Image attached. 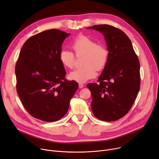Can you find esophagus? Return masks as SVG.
Listing matches in <instances>:
<instances>
[{"mask_svg": "<svg viewBox=\"0 0 159 159\" xmlns=\"http://www.w3.org/2000/svg\"><path fill=\"white\" fill-rule=\"evenodd\" d=\"M83 87H84V84H81V83H79V88L80 89L82 88Z\"/></svg>", "mask_w": 159, "mask_h": 159, "instance_id": "esophagus-1", "label": "esophagus"}]
</instances>
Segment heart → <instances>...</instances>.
I'll return each instance as SVG.
<instances>
[{
  "instance_id": "obj_1",
  "label": "heart",
  "mask_w": 159,
  "mask_h": 159,
  "mask_svg": "<svg viewBox=\"0 0 159 159\" xmlns=\"http://www.w3.org/2000/svg\"><path fill=\"white\" fill-rule=\"evenodd\" d=\"M71 49L77 55L84 56L82 67L69 74V78L79 83H84L94 78L96 70L101 71L106 66L109 56V51L103 44L97 42L90 37L81 35L76 37L71 43ZM74 54L68 50L62 49L59 54V59L63 66L71 69L74 65Z\"/></svg>"
}]
</instances>
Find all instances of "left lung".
I'll use <instances>...</instances> for the list:
<instances>
[{
  "mask_svg": "<svg viewBox=\"0 0 159 159\" xmlns=\"http://www.w3.org/2000/svg\"><path fill=\"white\" fill-rule=\"evenodd\" d=\"M105 37L109 56L98 80L87 85L92 96L94 116L103 121L117 120L131 108L140 88V65L131 41L119 28L109 25L88 27Z\"/></svg>",
  "mask_w": 159,
  "mask_h": 159,
  "instance_id": "1",
  "label": "left lung"
}]
</instances>
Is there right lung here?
<instances>
[{"label":"right lung","instance_id":"add662e5","mask_svg":"<svg viewBox=\"0 0 159 159\" xmlns=\"http://www.w3.org/2000/svg\"><path fill=\"white\" fill-rule=\"evenodd\" d=\"M70 34L51 29L28 39L15 66L16 90L25 110L34 118L54 122L66 113L79 85L65 79L59 59L62 43Z\"/></svg>","mask_w":159,"mask_h":159}]
</instances>
